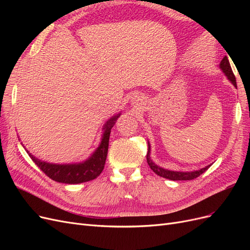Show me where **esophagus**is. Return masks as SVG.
Returning a JSON list of instances; mask_svg holds the SVG:
<instances>
[{
    "label": "esophagus",
    "instance_id": "esophagus-1",
    "mask_svg": "<svg viewBox=\"0 0 250 250\" xmlns=\"http://www.w3.org/2000/svg\"><path fill=\"white\" fill-rule=\"evenodd\" d=\"M141 97L140 96H134L132 98V104L134 105V106H137V105H140L141 104Z\"/></svg>",
    "mask_w": 250,
    "mask_h": 250
}]
</instances>
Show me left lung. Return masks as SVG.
I'll use <instances>...</instances> for the list:
<instances>
[{"mask_svg": "<svg viewBox=\"0 0 250 250\" xmlns=\"http://www.w3.org/2000/svg\"><path fill=\"white\" fill-rule=\"evenodd\" d=\"M220 67H221V70L223 71V73L226 75V76H228V78L231 81L232 84L237 87L236 77H234V74L232 73L229 60L226 56H224L223 59L221 60ZM147 163L149 165V167L151 168V170H152L155 174H157L158 176L167 178V179H171V180H192V179H195V178H197L198 176H200L202 173L206 172L210 167V165H209V166H207L206 168H202L198 171H194V172H174V171H169V170L163 169L161 167H158V166H156L155 164H153L152 161L150 160V145H149V143H148V152H147Z\"/></svg>", "mask_w": 250, "mask_h": 250, "instance_id": "left-lung-1", "label": "left lung"}]
</instances>
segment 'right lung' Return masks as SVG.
I'll return each instance as SVG.
<instances>
[{
	"label": "right lung",
	"instance_id": "add662e5",
	"mask_svg": "<svg viewBox=\"0 0 250 250\" xmlns=\"http://www.w3.org/2000/svg\"><path fill=\"white\" fill-rule=\"evenodd\" d=\"M119 116L120 115L107 121L103 128L104 133L100 146L98 147L95 153L84 163L78 165H53L39 161L31 153H29L28 151L27 153H29V156L31 157V160L35 163L37 167L46 174L48 177L54 181H57V183L75 185L93 180L99 176L104 169L108 151L110 130L113 125H115L116 120L119 118Z\"/></svg>",
	"mask_w": 250,
	"mask_h": 250
}]
</instances>
